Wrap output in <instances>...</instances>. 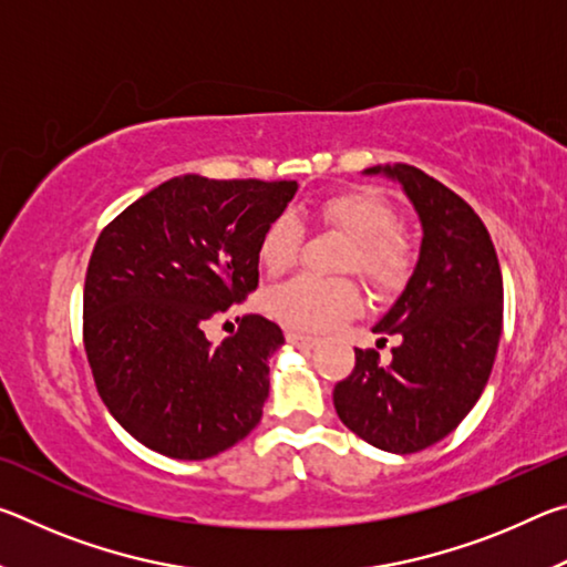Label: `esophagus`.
Returning <instances> with one entry per match:
<instances>
[{
	"label": "esophagus",
	"mask_w": 567,
	"mask_h": 567,
	"mask_svg": "<svg viewBox=\"0 0 567 567\" xmlns=\"http://www.w3.org/2000/svg\"><path fill=\"white\" fill-rule=\"evenodd\" d=\"M285 338H287V342L297 344V348H312V344L318 342L312 338V334H305L300 330H285Z\"/></svg>",
	"instance_id": "34e87169"
}]
</instances>
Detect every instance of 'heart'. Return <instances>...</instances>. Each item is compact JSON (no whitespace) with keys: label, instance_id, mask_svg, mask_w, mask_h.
I'll use <instances>...</instances> for the list:
<instances>
[{"label":"heart","instance_id":"obj_1","mask_svg":"<svg viewBox=\"0 0 567 567\" xmlns=\"http://www.w3.org/2000/svg\"><path fill=\"white\" fill-rule=\"evenodd\" d=\"M315 217L350 237L340 270L362 277L380 295L398 292L410 280L415 265L412 239L398 227V209L388 197L368 187L340 189L315 205ZM305 243V227L290 213L272 217L260 233L257 260L270 275H282L297 265ZM267 312L290 330L322 332L352 318L362 307L358 285L348 277L322 280L300 275L272 287L265 297Z\"/></svg>","mask_w":567,"mask_h":567}]
</instances>
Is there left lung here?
<instances>
[{
	"label": "left lung",
	"instance_id": "8db88e82",
	"mask_svg": "<svg viewBox=\"0 0 567 567\" xmlns=\"http://www.w3.org/2000/svg\"><path fill=\"white\" fill-rule=\"evenodd\" d=\"M364 172L400 182L422 247L405 292L375 324L380 342L398 338L392 360L354 350L332 400L364 443L410 455L453 433L483 395L503 330V275L483 219L443 182L412 165Z\"/></svg>",
	"mask_w": 567,
	"mask_h": 567
}]
</instances>
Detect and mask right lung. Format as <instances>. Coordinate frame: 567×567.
Listing matches in <instances>:
<instances>
[{
  "label": "right lung",
  "mask_w": 567,
  "mask_h": 567,
  "mask_svg": "<svg viewBox=\"0 0 567 567\" xmlns=\"http://www.w3.org/2000/svg\"><path fill=\"white\" fill-rule=\"evenodd\" d=\"M295 192V179L172 177L102 229L84 277V352L102 402L145 447L205 460L260 422L282 330L243 315L213 344L205 324L257 290L260 233Z\"/></svg>",
  "instance_id": "right-lung-1"
}]
</instances>
